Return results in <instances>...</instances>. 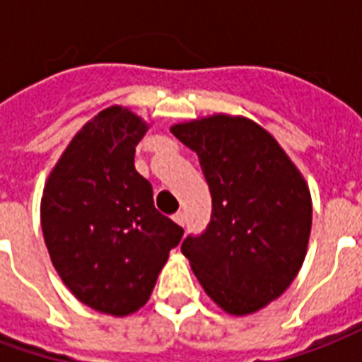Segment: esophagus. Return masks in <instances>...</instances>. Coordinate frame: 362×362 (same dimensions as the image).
Returning <instances> with one entry per match:
<instances>
[{"mask_svg":"<svg viewBox=\"0 0 362 362\" xmlns=\"http://www.w3.org/2000/svg\"><path fill=\"white\" fill-rule=\"evenodd\" d=\"M173 221H175L177 225L185 226V223H187V217H185L183 211H177V213H175V215H173Z\"/></svg>","mask_w":362,"mask_h":362,"instance_id":"1","label":"esophagus"}]
</instances>
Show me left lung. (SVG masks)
<instances>
[{"instance_id": "8db88e82", "label": "left lung", "mask_w": 362, "mask_h": 362, "mask_svg": "<svg viewBox=\"0 0 362 362\" xmlns=\"http://www.w3.org/2000/svg\"><path fill=\"white\" fill-rule=\"evenodd\" d=\"M198 155L211 192L206 230L183 240L198 281L234 315L253 313L291 285L312 230L306 181L274 137L228 115L172 126Z\"/></svg>"}]
</instances>
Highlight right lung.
<instances>
[{
	"label": "right lung",
	"mask_w": 362,
	"mask_h": 362,
	"mask_svg": "<svg viewBox=\"0 0 362 362\" xmlns=\"http://www.w3.org/2000/svg\"><path fill=\"white\" fill-rule=\"evenodd\" d=\"M147 124L109 107L71 139L45 185L41 228L50 260L83 304L128 315L149 300L183 228L162 215L134 166Z\"/></svg>",
	"instance_id": "obj_1"
}]
</instances>
